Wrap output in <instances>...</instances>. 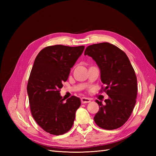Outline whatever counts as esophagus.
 <instances>
[{
	"mask_svg": "<svg viewBox=\"0 0 156 156\" xmlns=\"http://www.w3.org/2000/svg\"><path fill=\"white\" fill-rule=\"evenodd\" d=\"M81 101L82 103H87L90 102V100L89 98H82Z\"/></svg>",
	"mask_w": 156,
	"mask_h": 156,
	"instance_id": "1",
	"label": "esophagus"
}]
</instances>
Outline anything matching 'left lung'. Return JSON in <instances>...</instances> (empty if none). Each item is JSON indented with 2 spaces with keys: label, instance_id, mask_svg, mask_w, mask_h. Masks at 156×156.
<instances>
[{
  "label": "left lung",
  "instance_id": "obj_1",
  "mask_svg": "<svg viewBox=\"0 0 156 156\" xmlns=\"http://www.w3.org/2000/svg\"><path fill=\"white\" fill-rule=\"evenodd\" d=\"M92 58L100 70L103 88L108 98L105 103L96 100L100 107L94 118L101 128L112 130L123 126L129 119L136 103L137 81L126 54L107 42L88 46L84 55Z\"/></svg>",
  "mask_w": 156,
  "mask_h": 156
}]
</instances>
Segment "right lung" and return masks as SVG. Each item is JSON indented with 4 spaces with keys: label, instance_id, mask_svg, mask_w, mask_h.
Listing matches in <instances>:
<instances>
[{
    "label": "right lung",
    "instance_id": "add662e5",
    "mask_svg": "<svg viewBox=\"0 0 156 156\" xmlns=\"http://www.w3.org/2000/svg\"><path fill=\"white\" fill-rule=\"evenodd\" d=\"M84 49V46H49L35 58L27 84L30 111L37 124L50 134H64L73 124L81 100L73 96L64 101L60 89Z\"/></svg>",
    "mask_w": 156,
    "mask_h": 156
}]
</instances>
